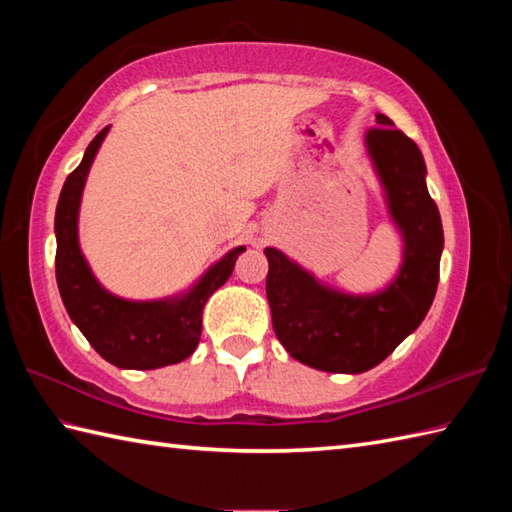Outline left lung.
<instances>
[{
  "label": "left lung",
  "mask_w": 512,
  "mask_h": 512,
  "mask_svg": "<svg viewBox=\"0 0 512 512\" xmlns=\"http://www.w3.org/2000/svg\"><path fill=\"white\" fill-rule=\"evenodd\" d=\"M365 134L389 220L402 239V262L385 288L345 292L268 246L266 297L279 343L295 361L332 374H363L416 332L436 297L444 248L442 220L427 189L418 145L385 114Z\"/></svg>",
  "instance_id": "obj_1"
}]
</instances>
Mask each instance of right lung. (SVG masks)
I'll list each match as a JSON object with an SVG mask.
<instances>
[{"label":"right lung","mask_w":512,"mask_h":512,"mask_svg":"<svg viewBox=\"0 0 512 512\" xmlns=\"http://www.w3.org/2000/svg\"><path fill=\"white\" fill-rule=\"evenodd\" d=\"M110 125L94 136L81 165L65 180L57 213V286L72 323L105 361L121 369H158L189 358L200 343L202 310L217 288L231 277L246 246H235L217 259L189 290L178 295L134 301L112 295L94 277L79 244V209L85 180Z\"/></svg>","instance_id":"obj_1"}]
</instances>
